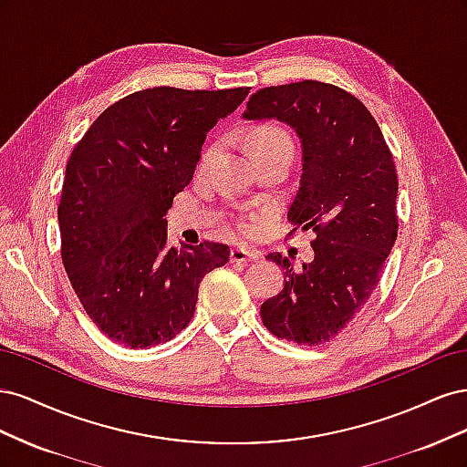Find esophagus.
I'll return each mask as SVG.
<instances>
[{
  "label": "esophagus",
  "mask_w": 467,
  "mask_h": 467,
  "mask_svg": "<svg viewBox=\"0 0 467 467\" xmlns=\"http://www.w3.org/2000/svg\"><path fill=\"white\" fill-rule=\"evenodd\" d=\"M230 259L232 263H249V261H257L259 253L244 249V247H234L230 253Z\"/></svg>",
  "instance_id": "34e87169"
}]
</instances>
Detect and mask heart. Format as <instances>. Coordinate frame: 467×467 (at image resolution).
Segmentation results:
<instances>
[{
    "instance_id": "heart-1",
    "label": "heart",
    "mask_w": 467,
    "mask_h": 467,
    "mask_svg": "<svg viewBox=\"0 0 467 467\" xmlns=\"http://www.w3.org/2000/svg\"><path fill=\"white\" fill-rule=\"evenodd\" d=\"M249 146L253 155L259 151H268V150H292V140L286 134V130H282L280 126L276 124H259L249 132ZM218 153V146H212L204 151L202 160H201V169H206L214 155ZM239 232H251V223L249 222H242L239 223Z\"/></svg>"
}]
</instances>
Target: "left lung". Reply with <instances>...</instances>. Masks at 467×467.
Listing matches in <instances>:
<instances>
[{
  "instance_id": "left-lung-1",
  "label": "left lung",
  "mask_w": 467,
  "mask_h": 467,
  "mask_svg": "<svg viewBox=\"0 0 467 467\" xmlns=\"http://www.w3.org/2000/svg\"><path fill=\"white\" fill-rule=\"evenodd\" d=\"M273 119L288 124L302 146L288 222L316 239L314 259L302 268L280 253L266 255L285 271V288L263 302L261 319L278 338L312 347L343 331L378 286L398 239V173L368 109L329 83L304 79L257 91L244 120Z\"/></svg>"
}]
</instances>
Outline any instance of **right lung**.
Segmentation results:
<instances>
[{
	"label": "right lung",
	"instance_id": "right-lung-1",
	"mask_svg": "<svg viewBox=\"0 0 467 467\" xmlns=\"http://www.w3.org/2000/svg\"><path fill=\"white\" fill-rule=\"evenodd\" d=\"M247 93L136 91L110 105L69 155L58 206L62 261L110 341H171L194 314L201 280L228 263L222 244L169 247L165 214L191 182L206 134Z\"/></svg>",
	"mask_w": 467,
	"mask_h": 467
}]
</instances>
